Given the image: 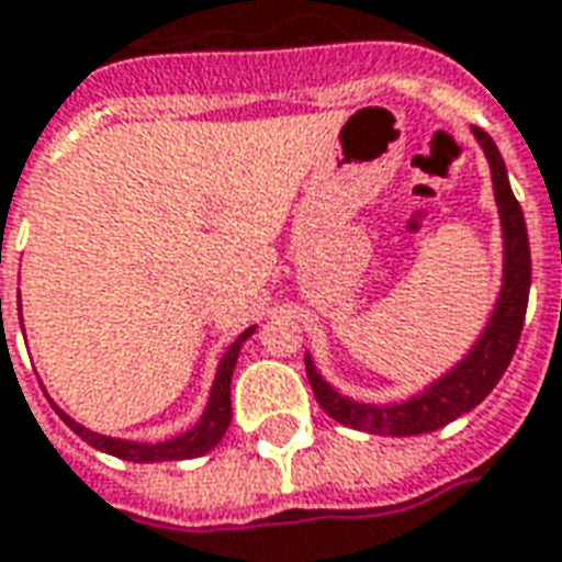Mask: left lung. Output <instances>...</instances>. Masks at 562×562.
Wrapping results in <instances>:
<instances>
[{"label":"left lung","mask_w":562,"mask_h":562,"mask_svg":"<svg viewBox=\"0 0 562 562\" xmlns=\"http://www.w3.org/2000/svg\"><path fill=\"white\" fill-rule=\"evenodd\" d=\"M474 136L484 148L486 160H490L493 191H496V203H499L502 237H505V268H502V292L496 310H493L484 335L474 344L472 352L453 371H447L441 380H435L429 390H423L402 404H383L380 407V404L352 402L322 380L316 364L307 356L304 359L307 380L316 402L328 417L344 423L349 429L371 431V435H398V438L441 429V426L453 423L484 402L502 380L505 368L512 364L514 349H517V340L524 331L529 282H532L527 222H524V210L514 198L512 186H508V170H505V160H502L496 143L477 127H474Z\"/></svg>","instance_id":"1"}]
</instances>
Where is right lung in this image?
I'll list each match as a JSON object with an SVG mask.
<instances>
[{
    "label": "right lung",
    "mask_w": 562,
    "mask_h": 562,
    "mask_svg": "<svg viewBox=\"0 0 562 562\" xmlns=\"http://www.w3.org/2000/svg\"><path fill=\"white\" fill-rule=\"evenodd\" d=\"M2 304V301H0ZM255 328H246L231 347L222 356L218 362V371H215L213 392H210V404L203 411V417L191 431L179 435V438H170V441H158V445H139V441H121V438H109V435H97V431L78 426L76 419L66 417L60 407H54L60 419L76 431L81 441H88L90 447L103 450L109 457L127 459V462H176V459H194L210 453L222 438H225L227 426H231V376H234V364H237V356H240V347L246 337L252 335Z\"/></svg>",
    "instance_id": "add662e5"
}]
</instances>
